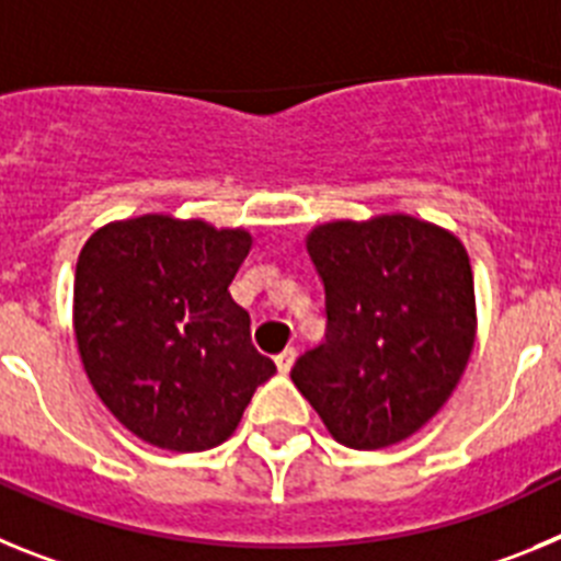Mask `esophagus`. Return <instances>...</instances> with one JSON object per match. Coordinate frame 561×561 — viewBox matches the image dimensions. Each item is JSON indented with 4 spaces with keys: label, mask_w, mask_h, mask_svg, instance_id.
<instances>
[{
    "label": "esophagus",
    "mask_w": 561,
    "mask_h": 561,
    "mask_svg": "<svg viewBox=\"0 0 561 561\" xmlns=\"http://www.w3.org/2000/svg\"><path fill=\"white\" fill-rule=\"evenodd\" d=\"M295 356H297V351H295V348H286V351H280V354L275 356V365H277V370H280V374H289V370H291V365H295Z\"/></svg>",
    "instance_id": "1"
}]
</instances>
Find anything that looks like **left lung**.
I'll use <instances>...</instances> for the list:
<instances>
[{
  "mask_svg": "<svg viewBox=\"0 0 561 561\" xmlns=\"http://www.w3.org/2000/svg\"><path fill=\"white\" fill-rule=\"evenodd\" d=\"M325 286V342L291 381L351 449L419 433L458 388L478 309L466 247L408 213L329 221L306 236Z\"/></svg>",
  "mask_w": 561,
  "mask_h": 561,
  "instance_id": "left-lung-1",
  "label": "left lung"
}]
</instances>
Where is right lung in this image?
Returning a JSON list of instances; mask_svg holds the SVG:
<instances>
[{
    "mask_svg": "<svg viewBox=\"0 0 561 561\" xmlns=\"http://www.w3.org/2000/svg\"><path fill=\"white\" fill-rule=\"evenodd\" d=\"M250 247L244 227L146 213L108 221L78 255L72 329L83 370L108 413L151 447H219L275 374L230 297Z\"/></svg>",
    "mask_w": 561,
    "mask_h": 561,
    "instance_id": "add662e5",
    "label": "right lung"
}]
</instances>
